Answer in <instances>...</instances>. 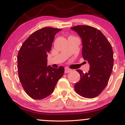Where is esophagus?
<instances>
[{"mask_svg":"<svg viewBox=\"0 0 125 125\" xmlns=\"http://www.w3.org/2000/svg\"><path fill=\"white\" fill-rule=\"evenodd\" d=\"M71 71H72V69H70L66 67V68H65V71H64V72H65L66 73H67L71 72Z\"/></svg>","mask_w":125,"mask_h":125,"instance_id":"1","label":"esophagus"}]
</instances>
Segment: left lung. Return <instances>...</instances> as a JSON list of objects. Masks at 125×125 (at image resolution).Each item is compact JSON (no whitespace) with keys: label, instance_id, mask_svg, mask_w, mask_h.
I'll return each mask as SVG.
<instances>
[{"label":"left lung","instance_id":"8db88e82","mask_svg":"<svg viewBox=\"0 0 125 125\" xmlns=\"http://www.w3.org/2000/svg\"><path fill=\"white\" fill-rule=\"evenodd\" d=\"M71 29L81 37L82 56L90 66L88 72L76 70L81 79L74 84V89L81 96L94 98L104 90L112 73L113 67L112 46L97 29L86 25L76 26Z\"/></svg>","mask_w":125,"mask_h":125}]
</instances>
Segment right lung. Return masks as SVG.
Listing matches in <instances>:
<instances>
[{
	"instance_id": "obj_1",
	"label": "right lung",
	"mask_w": 125,
	"mask_h": 125,
	"mask_svg": "<svg viewBox=\"0 0 125 125\" xmlns=\"http://www.w3.org/2000/svg\"><path fill=\"white\" fill-rule=\"evenodd\" d=\"M62 29L46 27L33 33L24 42L18 55L19 77L26 93L34 99L51 94L64 69L48 66V53L54 36Z\"/></svg>"
}]
</instances>
